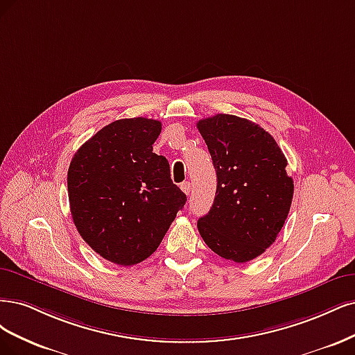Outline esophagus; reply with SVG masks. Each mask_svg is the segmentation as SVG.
<instances>
[{
  "label": "esophagus",
  "instance_id": "esophagus-1",
  "mask_svg": "<svg viewBox=\"0 0 355 355\" xmlns=\"http://www.w3.org/2000/svg\"><path fill=\"white\" fill-rule=\"evenodd\" d=\"M181 190L184 191L186 194H190V190H191V184H190V181H184V182H181Z\"/></svg>",
  "mask_w": 355,
  "mask_h": 355
}]
</instances>
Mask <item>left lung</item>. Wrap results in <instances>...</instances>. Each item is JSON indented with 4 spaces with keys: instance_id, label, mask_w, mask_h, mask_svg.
Here are the masks:
<instances>
[{
    "instance_id": "1",
    "label": "left lung",
    "mask_w": 355,
    "mask_h": 355,
    "mask_svg": "<svg viewBox=\"0 0 355 355\" xmlns=\"http://www.w3.org/2000/svg\"><path fill=\"white\" fill-rule=\"evenodd\" d=\"M198 130L216 173L214 205L199 218V233L216 255L242 264L266 252L288 218V161L276 140L245 118L218 113L199 121Z\"/></svg>"
}]
</instances>
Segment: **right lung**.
Returning <instances> with one entry per match:
<instances>
[{"mask_svg":"<svg viewBox=\"0 0 355 355\" xmlns=\"http://www.w3.org/2000/svg\"><path fill=\"white\" fill-rule=\"evenodd\" d=\"M162 123L147 118L106 125L73 155L67 194L73 223L88 246L118 266H134L161 245L186 194L153 153Z\"/></svg>","mask_w":355,"mask_h":355,"instance_id":"obj_1","label":"right lung"}]
</instances>
